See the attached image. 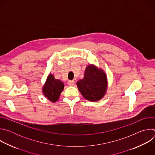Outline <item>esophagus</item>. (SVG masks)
<instances>
[{"label": "esophagus", "mask_w": 155, "mask_h": 155, "mask_svg": "<svg viewBox=\"0 0 155 155\" xmlns=\"http://www.w3.org/2000/svg\"><path fill=\"white\" fill-rule=\"evenodd\" d=\"M68 84L69 86H73V85H74V84H75V81H74V80H69V81H68Z\"/></svg>", "instance_id": "obj_1"}]
</instances>
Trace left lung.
<instances>
[{"instance_id": "8db88e82", "label": "left lung", "mask_w": 155, "mask_h": 155, "mask_svg": "<svg viewBox=\"0 0 155 155\" xmlns=\"http://www.w3.org/2000/svg\"><path fill=\"white\" fill-rule=\"evenodd\" d=\"M78 89L86 99L97 101L105 95L107 80L105 73L93 65L87 66L84 78L77 83Z\"/></svg>"}]
</instances>
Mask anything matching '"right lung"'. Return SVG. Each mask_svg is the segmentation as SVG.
<instances>
[{"label": "right lung", "instance_id": "obj_1", "mask_svg": "<svg viewBox=\"0 0 155 155\" xmlns=\"http://www.w3.org/2000/svg\"><path fill=\"white\" fill-rule=\"evenodd\" d=\"M64 83L58 79H55L52 74L49 75L45 85L43 87V93L45 97L53 102L58 100L64 90Z\"/></svg>", "mask_w": 155, "mask_h": 155}]
</instances>
